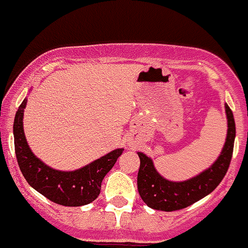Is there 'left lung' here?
<instances>
[{
	"label": "left lung",
	"mask_w": 248,
	"mask_h": 248,
	"mask_svg": "<svg viewBox=\"0 0 248 248\" xmlns=\"http://www.w3.org/2000/svg\"><path fill=\"white\" fill-rule=\"evenodd\" d=\"M227 115V137L220 155L207 168L195 177L186 180H169L164 178L155 168L154 160L143 152H137L140 165L137 186L143 202L155 210L175 211L197 202L210 195L219 186L229 168L235 138V123L233 112L224 104Z\"/></svg>",
	"instance_id": "left-lung-1"
}]
</instances>
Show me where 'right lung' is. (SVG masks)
Here are the masks:
<instances>
[{
    "label": "right lung",
    "mask_w": 248,
    "mask_h": 248,
    "mask_svg": "<svg viewBox=\"0 0 248 248\" xmlns=\"http://www.w3.org/2000/svg\"><path fill=\"white\" fill-rule=\"evenodd\" d=\"M25 97L14 120V142L17 164L31 188L55 203L62 206H83L98 197L105 175L112 169L124 148H116L94 161L75 170H57L34 155L24 133Z\"/></svg>",
    "instance_id": "right-lung-1"
}]
</instances>
